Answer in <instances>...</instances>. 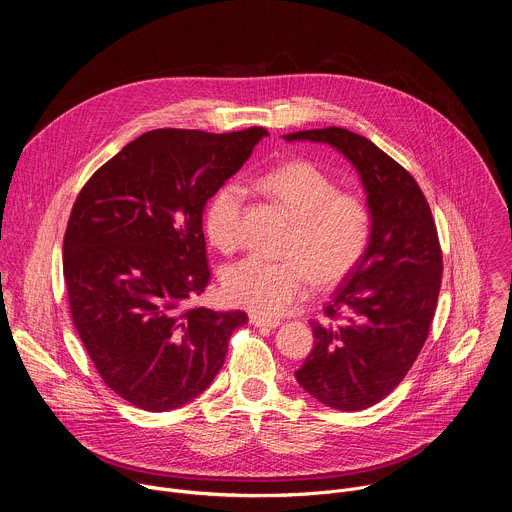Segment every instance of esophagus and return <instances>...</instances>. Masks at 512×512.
Masks as SVG:
<instances>
[{"label": "esophagus", "instance_id": "34e87169", "mask_svg": "<svg viewBox=\"0 0 512 512\" xmlns=\"http://www.w3.org/2000/svg\"><path fill=\"white\" fill-rule=\"evenodd\" d=\"M249 322H251L255 328H277V326L281 324L279 320L263 318V316H257V314H251V316H249Z\"/></svg>", "mask_w": 512, "mask_h": 512}]
</instances>
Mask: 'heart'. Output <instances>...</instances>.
Returning a JSON list of instances; mask_svg holds the SVG:
<instances>
[{"instance_id": "1", "label": "heart", "mask_w": 512, "mask_h": 512, "mask_svg": "<svg viewBox=\"0 0 512 512\" xmlns=\"http://www.w3.org/2000/svg\"><path fill=\"white\" fill-rule=\"evenodd\" d=\"M259 186L294 218L281 249L291 259L245 257L223 273V296L233 306L271 318L302 300L312 277L330 285L362 261L373 237V214L360 194L338 190L330 174L304 160L269 168L259 176ZM243 218V186L223 184L204 210L210 243L233 251L241 243Z\"/></svg>"}]
</instances>
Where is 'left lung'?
Listing matches in <instances>:
<instances>
[{"instance_id": "8db88e82", "label": "left lung", "mask_w": 512, "mask_h": 512, "mask_svg": "<svg viewBox=\"0 0 512 512\" xmlns=\"http://www.w3.org/2000/svg\"><path fill=\"white\" fill-rule=\"evenodd\" d=\"M283 137L330 143L369 194L371 245L324 306V318L310 322L314 348L296 371L320 403L367 409L405 379L433 322L444 257L431 208L415 178L367 137L344 127Z\"/></svg>"}]
</instances>
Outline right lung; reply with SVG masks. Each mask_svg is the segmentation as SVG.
I'll list each match as a JSON object with an SVG mask.
<instances>
[{"instance_id":"add662e5","label":"right lung","mask_w":512,"mask_h":512,"mask_svg":"<svg viewBox=\"0 0 512 512\" xmlns=\"http://www.w3.org/2000/svg\"><path fill=\"white\" fill-rule=\"evenodd\" d=\"M265 127L154 129L83 186L64 233L72 322L103 383L143 411L198 397L247 314L192 306L210 281L202 212Z\"/></svg>"}]
</instances>
